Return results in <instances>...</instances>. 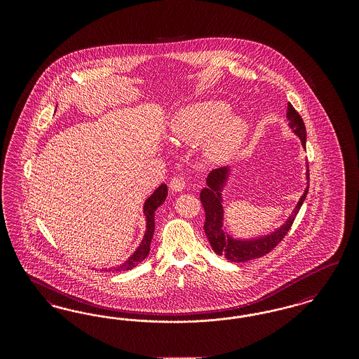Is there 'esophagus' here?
<instances>
[{
	"instance_id": "obj_1",
	"label": "esophagus",
	"mask_w": 359,
	"mask_h": 359,
	"mask_svg": "<svg viewBox=\"0 0 359 359\" xmlns=\"http://www.w3.org/2000/svg\"><path fill=\"white\" fill-rule=\"evenodd\" d=\"M184 187H186V180H184V177H182V176L173 177L171 180V183H170V188H171L173 192H180V191H183V188Z\"/></svg>"
}]
</instances>
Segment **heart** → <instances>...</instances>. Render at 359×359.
Masks as SVG:
<instances>
[{"mask_svg": "<svg viewBox=\"0 0 359 359\" xmlns=\"http://www.w3.org/2000/svg\"><path fill=\"white\" fill-rule=\"evenodd\" d=\"M172 138L183 144L202 142V152L211 164H223L238 152L248 135V123L230 114L223 101L194 103L180 109L171 120Z\"/></svg>", "mask_w": 359, "mask_h": 359, "instance_id": "obj_1", "label": "heart"}]
</instances>
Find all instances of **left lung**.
I'll list each match as a JSON object with an SVG mask.
<instances>
[{
  "mask_svg": "<svg viewBox=\"0 0 359 359\" xmlns=\"http://www.w3.org/2000/svg\"><path fill=\"white\" fill-rule=\"evenodd\" d=\"M287 120H288V126L292 129V132L300 138L303 148H306L307 132H306L304 122L290 103H288V109H287ZM306 167H307V172H306L307 188L304 189V194L302 195L297 205L293 208L290 218L272 233L250 239L236 238V237L230 236L223 223L224 207H223L222 192L231 176V170L229 167H223L219 170L210 172L207 176V180H205L207 187L201 191V202H202L205 211V222L203 227H205V236L208 238L212 250L218 256H223L233 262H246V261L265 256L271 250H273L274 248L283 241V238L287 236V233L290 231V226L294 221L300 207L306 201L308 188H309L308 163H306Z\"/></svg>",
  "mask_w": 359,
  "mask_h": 359,
  "instance_id": "8db88e82",
  "label": "left lung"
}]
</instances>
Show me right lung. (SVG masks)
<instances>
[{
  "mask_svg": "<svg viewBox=\"0 0 359 359\" xmlns=\"http://www.w3.org/2000/svg\"><path fill=\"white\" fill-rule=\"evenodd\" d=\"M168 195V188L167 184H161L156 188L154 194L145 201L144 207H142V212L145 215V221H147V229H145V234L144 238L141 241V243L138 245L136 252H133V255L129 257L123 264H120L117 266H113L111 271L114 272H125V271H130L133 269L140 262H142L151 250V242L154 238V211L157 210V207L164 203L165 198ZM107 271V269H104ZM110 271V269H109Z\"/></svg>",
  "mask_w": 359,
  "mask_h": 359,
  "instance_id": "add662e5",
  "label": "right lung"
}]
</instances>
